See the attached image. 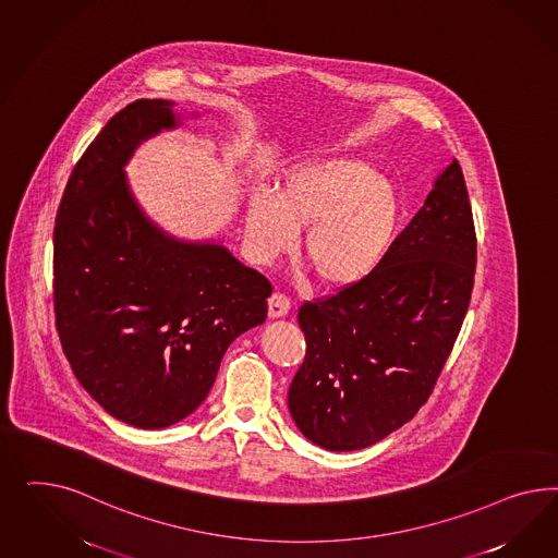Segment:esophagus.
<instances>
[{
  "instance_id": "1",
  "label": "esophagus",
  "mask_w": 558,
  "mask_h": 558,
  "mask_svg": "<svg viewBox=\"0 0 558 558\" xmlns=\"http://www.w3.org/2000/svg\"><path fill=\"white\" fill-rule=\"evenodd\" d=\"M288 311H290V299L284 296L282 292H274L268 301V315L271 319H278V317H284Z\"/></svg>"
}]
</instances>
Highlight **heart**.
<instances>
[{"instance_id": "obj_1", "label": "heart", "mask_w": 558, "mask_h": 558, "mask_svg": "<svg viewBox=\"0 0 558 558\" xmlns=\"http://www.w3.org/2000/svg\"><path fill=\"white\" fill-rule=\"evenodd\" d=\"M401 203L371 163L354 157L308 159L288 169L274 198L255 194L245 239L257 262L288 254L303 231V259L322 287H352L389 252Z\"/></svg>"}]
</instances>
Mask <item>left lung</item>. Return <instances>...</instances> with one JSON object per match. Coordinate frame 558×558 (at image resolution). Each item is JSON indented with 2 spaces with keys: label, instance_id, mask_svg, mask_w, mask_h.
<instances>
[{
  "label": "left lung",
  "instance_id": "8db88e82",
  "mask_svg": "<svg viewBox=\"0 0 558 558\" xmlns=\"http://www.w3.org/2000/svg\"><path fill=\"white\" fill-rule=\"evenodd\" d=\"M476 233L457 159L374 270L301 304L306 341L288 409L331 452L372 446L425 405L466 317Z\"/></svg>",
  "mask_w": 558,
  "mask_h": 558
}]
</instances>
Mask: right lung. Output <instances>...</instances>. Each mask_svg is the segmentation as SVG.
Wrapping results in <instances>:
<instances>
[{
    "label": "right lung",
    "instance_id": "right-lung-1",
    "mask_svg": "<svg viewBox=\"0 0 558 558\" xmlns=\"http://www.w3.org/2000/svg\"><path fill=\"white\" fill-rule=\"evenodd\" d=\"M171 108L135 100L106 122L69 175L52 233L54 323L73 374L104 411L143 429L203 403L271 294L222 245L166 235L136 206L122 166L178 124Z\"/></svg>",
    "mask_w": 558,
    "mask_h": 558
}]
</instances>
